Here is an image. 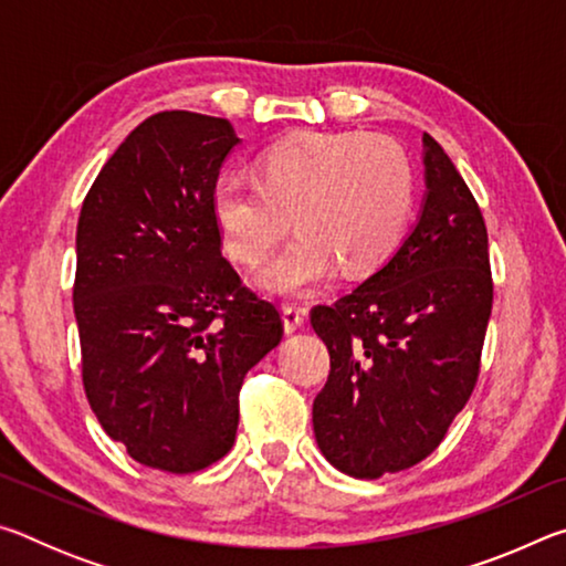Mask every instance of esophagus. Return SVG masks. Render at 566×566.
<instances>
[{
	"mask_svg": "<svg viewBox=\"0 0 566 566\" xmlns=\"http://www.w3.org/2000/svg\"><path fill=\"white\" fill-rule=\"evenodd\" d=\"M282 319H284V332L292 334L304 324V310H300V306H294V304H284Z\"/></svg>",
	"mask_w": 566,
	"mask_h": 566,
	"instance_id": "34e87169",
	"label": "esophagus"
}]
</instances>
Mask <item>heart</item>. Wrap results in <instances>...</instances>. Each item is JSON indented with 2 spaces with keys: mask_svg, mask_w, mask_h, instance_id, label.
<instances>
[{
  "mask_svg": "<svg viewBox=\"0 0 566 566\" xmlns=\"http://www.w3.org/2000/svg\"><path fill=\"white\" fill-rule=\"evenodd\" d=\"M260 181L217 179L212 217L234 262L266 260L286 227L296 234L260 276L264 290L304 296L329 276L379 270L399 247L415 207V167L385 134H304L266 149Z\"/></svg>",
  "mask_w": 566,
  "mask_h": 566,
  "instance_id": "b5f03b06",
  "label": "heart"
}]
</instances>
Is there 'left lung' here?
Segmentation results:
<instances>
[{
    "label": "left lung",
    "instance_id": "left-lung-1",
    "mask_svg": "<svg viewBox=\"0 0 566 566\" xmlns=\"http://www.w3.org/2000/svg\"><path fill=\"white\" fill-rule=\"evenodd\" d=\"M424 181L421 214L397 252L310 317L332 367L312 407L314 437L329 464L357 479L432 454L479 377L494 296L484 217L429 134Z\"/></svg>",
    "mask_w": 566,
    "mask_h": 566
}]
</instances>
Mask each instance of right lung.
<instances>
[{
    "label": "right lung",
    "mask_w": 566,
    "mask_h": 566,
    "mask_svg": "<svg viewBox=\"0 0 566 566\" xmlns=\"http://www.w3.org/2000/svg\"><path fill=\"white\" fill-rule=\"evenodd\" d=\"M237 145L227 119L151 114L102 167L76 224L90 407L134 462L171 474L232 449L244 375L284 332L222 256L212 187Z\"/></svg>",
    "instance_id": "right-lung-1"
}]
</instances>
